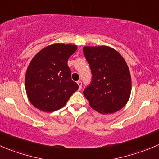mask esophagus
<instances>
[{
    "instance_id": "1",
    "label": "esophagus",
    "mask_w": 159,
    "mask_h": 159,
    "mask_svg": "<svg viewBox=\"0 0 159 159\" xmlns=\"http://www.w3.org/2000/svg\"><path fill=\"white\" fill-rule=\"evenodd\" d=\"M77 84L79 85V89L80 90L81 87H82V82H81V81H78V82H77Z\"/></svg>"
}]
</instances>
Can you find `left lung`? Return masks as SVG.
<instances>
[{"instance_id":"1","label":"left lung","mask_w":159,"mask_h":159,"mask_svg":"<svg viewBox=\"0 0 159 159\" xmlns=\"http://www.w3.org/2000/svg\"><path fill=\"white\" fill-rule=\"evenodd\" d=\"M92 73L90 84L84 90L92 108L102 114L119 111L131 93L129 68L121 54L107 46L84 48Z\"/></svg>"}]
</instances>
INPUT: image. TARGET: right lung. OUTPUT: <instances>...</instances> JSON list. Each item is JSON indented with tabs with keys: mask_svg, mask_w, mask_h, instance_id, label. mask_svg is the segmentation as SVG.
<instances>
[{
	"mask_svg": "<svg viewBox=\"0 0 159 159\" xmlns=\"http://www.w3.org/2000/svg\"><path fill=\"white\" fill-rule=\"evenodd\" d=\"M77 47L55 43L37 53L25 73V85L32 105L41 111L51 112L66 105L79 88L72 80L68 59Z\"/></svg>",
	"mask_w": 159,
	"mask_h": 159,
	"instance_id": "obj_1",
	"label": "right lung"
}]
</instances>
